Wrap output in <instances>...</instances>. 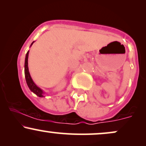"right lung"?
Masks as SVG:
<instances>
[{
  "label": "right lung",
  "mask_w": 146,
  "mask_h": 146,
  "mask_svg": "<svg viewBox=\"0 0 146 146\" xmlns=\"http://www.w3.org/2000/svg\"><path fill=\"white\" fill-rule=\"evenodd\" d=\"M34 42H33L31 43V46L33 44V43ZM29 51H27L26 54V57H25V79H26L27 84V86L29 88V89L33 92V93H35L36 95H38L40 98H42L44 97V92L42 91V90L40 89L38 86H36V84L33 82V80L31 79V75H30L29 71V68H28V57H29Z\"/></svg>",
  "instance_id": "right-lung-1"
}]
</instances>
